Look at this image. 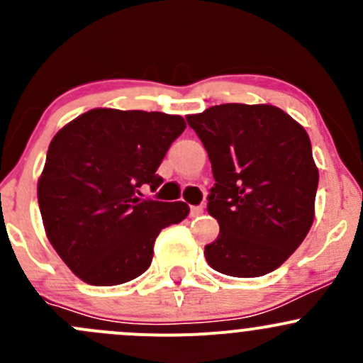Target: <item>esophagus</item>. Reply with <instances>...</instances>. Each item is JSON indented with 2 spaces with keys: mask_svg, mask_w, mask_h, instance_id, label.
I'll return each instance as SVG.
<instances>
[{
  "mask_svg": "<svg viewBox=\"0 0 363 363\" xmlns=\"http://www.w3.org/2000/svg\"><path fill=\"white\" fill-rule=\"evenodd\" d=\"M203 212V207H200V205H193L191 208H189V216L191 218H196V216H200Z\"/></svg>",
  "mask_w": 363,
  "mask_h": 363,
  "instance_id": "esophagus-1",
  "label": "esophagus"
}]
</instances>
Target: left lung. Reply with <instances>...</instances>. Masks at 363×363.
<instances>
[{
  "instance_id": "left-lung-1",
  "label": "left lung",
  "mask_w": 363,
  "mask_h": 363,
  "mask_svg": "<svg viewBox=\"0 0 363 363\" xmlns=\"http://www.w3.org/2000/svg\"><path fill=\"white\" fill-rule=\"evenodd\" d=\"M212 164L207 211L219 235L205 246L218 272L259 277L283 265L314 221L318 167L302 124L274 105L225 104L186 116Z\"/></svg>"
}]
</instances>
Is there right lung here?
Returning <instances> with one entry per match:
<instances>
[{
	"label": "right lung",
	"instance_id": "add662e5",
	"mask_svg": "<svg viewBox=\"0 0 363 363\" xmlns=\"http://www.w3.org/2000/svg\"><path fill=\"white\" fill-rule=\"evenodd\" d=\"M181 116L93 108L54 135L38 179L45 235L84 283L113 286L149 269L156 237L189 214L184 202L142 200L163 182L156 174Z\"/></svg>",
	"mask_w": 363,
	"mask_h": 363
}]
</instances>
